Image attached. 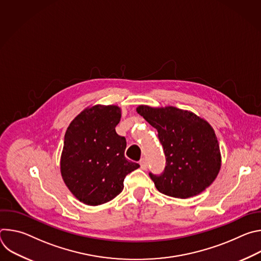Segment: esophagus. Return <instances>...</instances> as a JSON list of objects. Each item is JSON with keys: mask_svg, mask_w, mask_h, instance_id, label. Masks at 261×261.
<instances>
[{"mask_svg": "<svg viewBox=\"0 0 261 261\" xmlns=\"http://www.w3.org/2000/svg\"><path fill=\"white\" fill-rule=\"evenodd\" d=\"M139 163H140V167H141V169L145 170V169L147 168V161H146L145 159H141Z\"/></svg>", "mask_w": 261, "mask_h": 261, "instance_id": "34e87169", "label": "esophagus"}]
</instances>
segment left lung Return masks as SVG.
<instances>
[{"mask_svg": "<svg viewBox=\"0 0 261 261\" xmlns=\"http://www.w3.org/2000/svg\"><path fill=\"white\" fill-rule=\"evenodd\" d=\"M157 129L166 158L164 171L150 172L159 192L175 197L198 195L217 177L221 155L212 126L188 110L173 106L154 108L140 105L136 109Z\"/></svg>", "mask_w": 261, "mask_h": 261, "instance_id": "obj_1", "label": "left lung"}]
</instances>
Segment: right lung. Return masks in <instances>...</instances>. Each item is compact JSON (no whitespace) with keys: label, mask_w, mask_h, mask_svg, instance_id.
I'll return each mask as SVG.
<instances>
[{"label":"right lung","mask_w":261,"mask_h":261,"mask_svg":"<svg viewBox=\"0 0 261 261\" xmlns=\"http://www.w3.org/2000/svg\"><path fill=\"white\" fill-rule=\"evenodd\" d=\"M117 105L85 109L67 128L61 156L62 177L80 201L99 205L117 197L128 173L139 167L125 157L126 138L116 132Z\"/></svg>","instance_id":"obj_1"}]
</instances>
